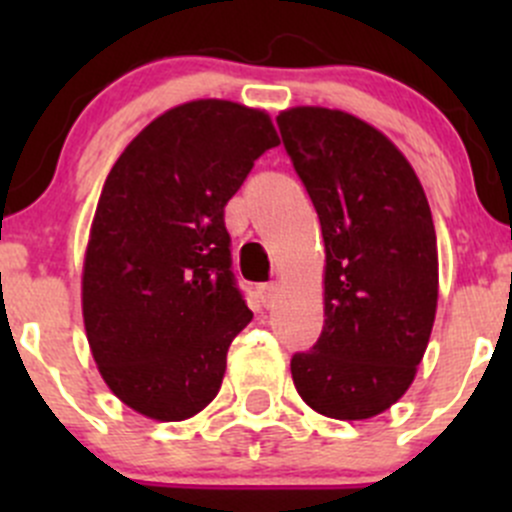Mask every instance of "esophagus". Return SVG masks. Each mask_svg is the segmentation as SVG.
<instances>
[{
    "label": "esophagus",
    "mask_w": 512,
    "mask_h": 512,
    "mask_svg": "<svg viewBox=\"0 0 512 512\" xmlns=\"http://www.w3.org/2000/svg\"><path fill=\"white\" fill-rule=\"evenodd\" d=\"M257 292H260V299L265 307H270L272 302H275V294H277V282H265V285L257 287Z\"/></svg>",
    "instance_id": "obj_1"
}]
</instances>
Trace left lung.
Segmentation results:
<instances>
[{
    "instance_id": "1",
    "label": "left lung",
    "mask_w": 512,
    "mask_h": 512,
    "mask_svg": "<svg viewBox=\"0 0 512 512\" xmlns=\"http://www.w3.org/2000/svg\"><path fill=\"white\" fill-rule=\"evenodd\" d=\"M282 143L322 225L324 327L289 361L319 414L361 421L406 394L431 337L438 252L409 160L369 123L299 106L277 116Z\"/></svg>"
}]
</instances>
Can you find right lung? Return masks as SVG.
<instances>
[{"label": "right lung", "instance_id": "1", "mask_svg": "<svg viewBox=\"0 0 512 512\" xmlns=\"http://www.w3.org/2000/svg\"><path fill=\"white\" fill-rule=\"evenodd\" d=\"M280 143L270 116L190 101L148 123L103 183L84 260V324L108 389L183 421L218 396L252 312L232 272L225 205Z\"/></svg>", "mask_w": 512, "mask_h": 512}]
</instances>
